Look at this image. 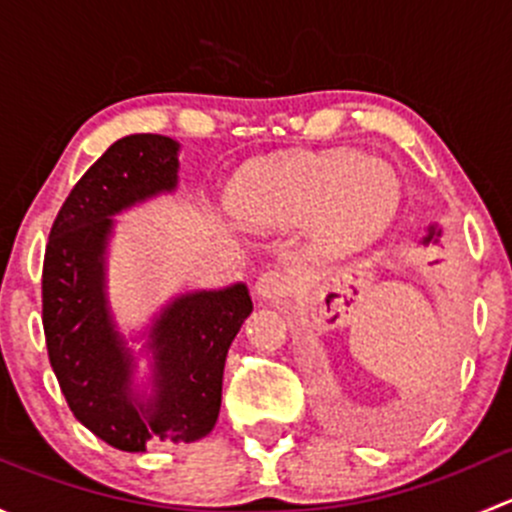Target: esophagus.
I'll return each instance as SVG.
<instances>
[{"instance_id": "1", "label": "esophagus", "mask_w": 512, "mask_h": 512, "mask_svg": "<svg viewBox=\"0 0 512 512\" xmlns=\"http://www.w3.org/2000/svg\"><path fill=\"white\" fill-rule=\"evenodd\" d=\"M287 292H289V277L285 272L270 270V272H262V275L257 277L255 294L260 299H265V302H280Z\"/></svg>"}]
</instances>
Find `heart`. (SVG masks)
<instances>
[{
	"label": "heart",
	"instance_id": "heart-1",
	"mask_svg": "<svg viewBox=\"0 0 512 512\" xmlns=\"http://www.w3.org/2000/svg\"><path fill=\"white\" fill-rule=\"evenodd\" d=\"M401 183L389 163L352 148L304 151L250 168L232 183L227 208L250 227H287L309 220L314 247L342 255L389 227Z\"/></svg>",
	"mask_w": 512,
	"mask_h": 512
}]
</instances>
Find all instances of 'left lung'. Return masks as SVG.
<instances>
[{
    "label": "left lung",
    "mask_w": 512,
    "mask_h": 512,
    "mask_svg": "<svg viewBox=\"0 0 512 512\" xmlns=\"http://www.w3.org/2000/svg\"><path fill=\"white\" fill-rule=\"evenodd\" d=\"M438 237H441V230L431 225V227H428V235L421 240V245H431V242H438Z\"/></svg>",
    "instance_id": "obj_1"
}]
</instances>
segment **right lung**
<instances>
[{"label":"right lung","instance_id":"add662e5","mask_svg":"<svg viewBox=\"0 0 512 512\" xmlns=\"http://www.w3.org/2000/svg\"><path fill=\"white\" fill-rule=\"evenodd\" d=\"M180 143L136 133L74 185L49 232L41 275L46 349L74 416L118 451L193 443L213 431L232 339L250 317L242 282L178 294L143 332L148 386L108 302V242L123 210L178 188Z\"/></svg>","mask_w":512,"mask_h":512}]
</instances>
